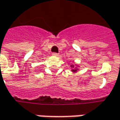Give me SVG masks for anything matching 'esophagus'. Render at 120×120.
Listing matches in <instances>:
<instances>
[{
  "mask_svg": "<svg viewBox=\"0 0 120 120\" xmlns=\"http://www.w3.org/2000/svg\"><path fill=\"white\" fill-rule=\"evenodd\" d=\"M52 55L54 56H58V53H55V52L52 53Z\"/></svg>",
  "mask_w": 120,
  "mask_h": 120,
  "instance_id": "1",
  "label": "esophagus"
}]
</instances>
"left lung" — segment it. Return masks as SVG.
I'll use <instances>...</instances> for the list:
<instances>
[{"label":"left lung","instance_id":"left-lung-1","mask_svg":"<svg viewBox=\"0 0 120 120\" xmlns=\"http://www.w3.org/2000/svg\"><path fill=\"white\" fill-rule=\"evenodd\" d=\"M73 71H76V69H74V70H73Z\"/></svg>","mask_w":120,"mask_h":120}]
</instances>
